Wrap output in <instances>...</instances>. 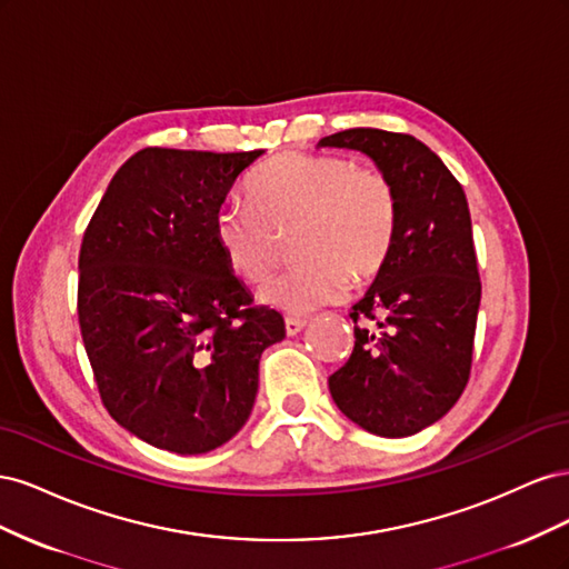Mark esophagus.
I'll list each match as a JSON object with an SVG mask.
<instances>
[{"mask_svg": "<svg viewBox=\"0 0 569 569\" xmlns=\"http://www.w3.org/2000/svg\"><path fill=\"white\" fill-rule=\"evenodd\" d=\"M303 327H306L303 318H284V332H287V337L299 335Z\"/></svg>", "mask_w": 569, "mask_h": 569, "instance_id": "obj_1", "label": "esophagus"}]
</instances>
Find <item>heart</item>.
<instances>
[{"label": "heart", "instance_id": "heart-1", "mask_svg": "<svg viewBox=\"0 0 569 569\" xmlns=\"http://www.w3.org/2000/svg\"><path fill=\"white\" fill-rule=\"evenodd\" d=\"M251 203L230 201L213 220V237L228 268L251 284L263 282L291 234L297 266L261 289V301L289 316H306L337 301L347 284L375 280L387 266L399 201L391 180L335 153H287L258 170Z\"/></svg>", "mask_w": 569, "mask_h": 569}]
</instances>
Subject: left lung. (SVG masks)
I'll return each instance as SVG.
<instances>
[{
  "instance_id": "8db88e82",
  "label": "left lung",
  "mask_w": 569,
  "mask_h": 569,
  "mask_svg": "<svg viewBox=\"0 0 569 569\" xmlns=\"http://www.w3.org/2000/svg\"><path fill=\"white\" fill-rule=\"evenodd\" d=\"M318 147L366 153L399 201L391 256L353 303L356 347L330 377V393L370 435H418L453 408L470 377L481 284L468 199L410 134L353 128Z\"/></svg>"
}]
</instances>
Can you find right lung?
I'll return each mask as SVG.
<instances>
[{"instance_id":"1","label":"right lung","mask_w":569,"mask_h":569,"mask_svg":"<svg viewBox=\"0 0 569 569\" xmlns=\"http://www.w3.org/2000/svg\"><path fill=\"white\" fill-rule=\"evenodd\" d=\"M149 147L107 187L80 247L78 318L111 418L157 449L199 456L251 416L261 353L284 320L249 308L213 220L263 157Z\"/></svg>"}]
</instances>
